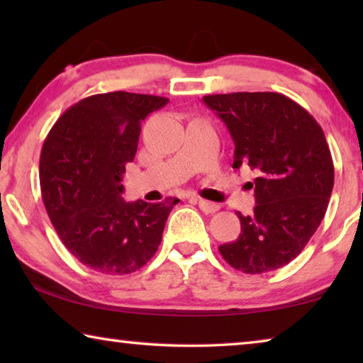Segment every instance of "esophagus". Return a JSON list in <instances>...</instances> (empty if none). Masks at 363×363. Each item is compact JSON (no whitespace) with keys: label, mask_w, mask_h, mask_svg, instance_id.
<instances>
[{"label":"esophagus","mask_w":363,"mask_h":363,"mask_svg":"<svg viewBox=\"0 0 363 363\" xmlns=\"http://www.w3.org/2000/svg\"><path fill=\"white\" fill-rule=\"evenodd\" d=\"M187 199L190 201H196V203H199V206H200V210L205 211V213H216L219 210L218 203H213V201L199 199V196H195V195H190V196H187Z\"/></svg>","instance_id":"esophagus-1"}]
</instances>
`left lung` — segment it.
Here are the masks:
<instances>
[{
  "label": "left lung",
  "mask_w": 363,
  "mask_h": 363,
  "mask_svg": "<svg viewBox=\"0 0 363 363\" xmlns=\"http://www.w3.org/2000/svg\"><path fill=\"white\" fill-rule=\"evenodd\" d=\"M235 144L233 168L256 173L255 214L219 253L233 269L262 274L293 261L314 235L335 182L330 147L306 108L279 93L205 96Z\"/></svg>",
  "instance_id": "8db88e82"
}]
</instances>
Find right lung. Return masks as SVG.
Listing matches in <instances>:
<instances>
[{
    "mask_svg": "<svg viewBox=\"0 0 363 363\" xmlns=\"http://www.w3.org/2000/svg\"><path fill=\"white\" fill-rule=\"evenodd\" d=\"M167 97L115 91L77 102L56 121L40 157L43 203L65 248L101 274L126 275L152 259L179 200L121 199L140 121Z\"/></svg>",
    "mask_w": 363,
    "mask_h": 363,
    "instance_id": "1",
    "label": "right lung"
}]
</instances>
